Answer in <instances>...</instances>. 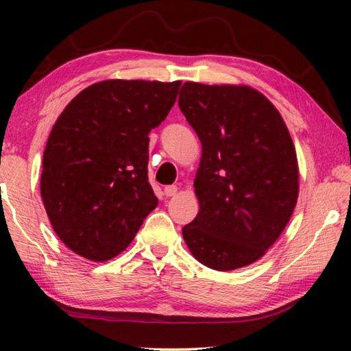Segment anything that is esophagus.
I'll return each instance as SVG.
<instances>
[{
  "label": "esophagus",
  "instance_id": "esophagus-1",
  "mask_svg": "<svg viewBox=\"0 0 351 351\" xmlns=\"http://www.w3.org/2000/svg\"><path fill=\"white\" fill-rule=\"evenodd\" d=\"M178 193V187L176 186H167L164 189V195L165 197H175V195Z\"/></svg>",
  "mask_w": 351,
  "mask_h": 351
}]
</instances>
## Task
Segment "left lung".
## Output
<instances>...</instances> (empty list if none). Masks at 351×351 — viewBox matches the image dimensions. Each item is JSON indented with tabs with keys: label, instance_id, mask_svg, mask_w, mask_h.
Here are the masks:
<instances>
[{
	"label": "left lung",
	"instance_id": "left-lung-1",
	"mask_svg": "<svg viewBox=\"0 0 351 351\" xmlns=\"http://www.w3.org/2000/svg\"><path fill=\"white\" fill-rule=\"evenodd\" d=\"M180 108L203 150L193 181L199 212L182 228L184 241L207 268H245L274 245L297 204L299 164L287 123L247 85L186 82Z\"/></svg>",
	"mask_w": 351,
	"mask_h": 351
}]
</instances>
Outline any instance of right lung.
Here are the masks:
<instances>
[{
	"label": "right lung",
	"instance_id": "right-lung-1",
	"mask_svg": "<svg viewBox=\"0 0 351 351\" xmlns=\"http://www.w3.org/2000/svg\"><path fill=\"white\" fill-rule=\"evenodd\" d=\"M180 86L181 80H102L57 117L40 192L54 232L80 257L114 258L156 209L147 176L148 133L167 117Z\"/></svg>",
	"mask_w": 351,
	"mask_h": 351
}]
</instances>
